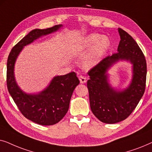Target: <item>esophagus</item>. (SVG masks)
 <instances>
[{
	"mask_svg": "<svg viewBox=\"0 0 152 152\" xmlns=\"http://www.w3.org/2000/svg\"><path fill=\"white\" fill-rule=\"evenodd\" d=\"M79 80H80V83H82V84H84V83L86 82V78L82 75L79 76Z\"/></svg>",
	"mask_w": 152,
	"mask_h": 152,
	"instance_id": "34e87169",
	"label": "esophagus"
}]
</instances>
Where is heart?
<instances>
[{
  "instance_id": "heart-1",
  "label": "heart",
  "mask_w": 152,
  "mask_h": 152,
  "mask_svg": "<svg viewBox=\"0 0 152 152\" xmlns=\"http://www.w3.org/2000/svg\"><path fill=\"white\" fill-rule=\"evenodd\" d=\"M110 45L111 43L107 37L92 33L82 38L77 45V49L80 52L84 53L92 48L84 61L85 66L91 68L99 63L109 50Z\"/></svg>"
}]
</instances>
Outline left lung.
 <instances>
[{
  "instance_id": "left-lung-1",
  "label": "left lung",
  "mask_w": 152,
  "mask_h": 152,
  "mask_svg": "<svg viewBox=\"0 0 152 152\" xmlns=\"http://www.w3.org/2000/svg\"><path fill=\"white\" fill-rule=\"evenodd\" d=\"M120 41L118 53L102 60L88 72L87 81L91 109L101 122L114 124L129 117L138 105L145 90L146 60L136 41L121 28H118ZM120 61L132 64V80L124 90H117L108 82L107 70Z\"/></svg>"
}]
</instances>
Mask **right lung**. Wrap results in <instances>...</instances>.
Instances as JSON below:
<instances>
[{
  "label": "right lung",
  "mask_w": 152,
  "mask_h": 152,
  "mask_svg": "<svg viewBox=\"0 0 152 152\" xmlns=\"http://www.w3.org/2000/svg\"><path fill=\"white\" fill-rule=\"evenodd\" d=\"M62 25L52 28L35 29L24 37L10 52L7 63V86L10 95L18 109L26 118L41 125H53L63 118L69 108L70 101L80 80L75 72L55 76L48 86L41 92L28 94L18 86L14 77V66L26 45L39 37L59 30Z\"/></svg>",
  "instance_id": "1"
}]
</instances>
